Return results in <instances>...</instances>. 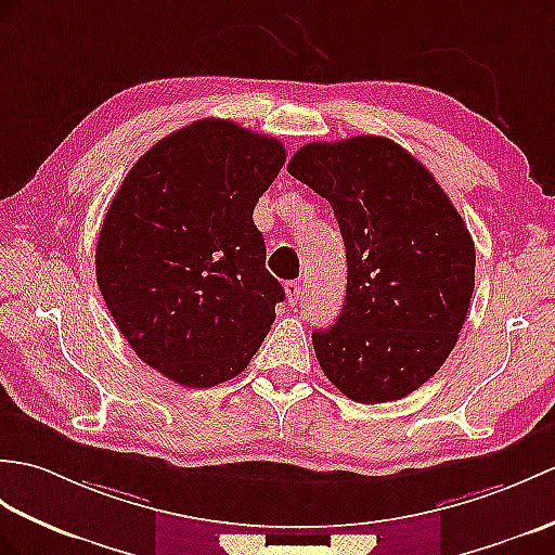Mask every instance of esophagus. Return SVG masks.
I'll return each mask as SVG.
<instances>
[{
    "mask_svg": "<svg viewBox=\"0 0 555 555\" xmlns=\"http://www.w3.org/2000/svg\"><path fill=\"white\" fill-rule=\"evenodd\" d=\"M286 295L291 302H300L302 295H305V283L298 279V281H288L286 283Z\"/></svg>",
    "mask_w": 555,
    "mask_h": 555,
    "instance_id": "1",
    "label": "esophagus"
}]
</instances>
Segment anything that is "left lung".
<instances>
[{
    "label": "left lung",
    "mask_w": 555,
    "mask_h": 555,
    "mask_svg": "<svg viewBox=\"0 0 555 555\" xmlns=\"http://www.w3.org/2000/svg\"><path fill=\"white\" fill-rule=\"evenodd\" d=\"M288 172L326 198L347 253L336 324L312 333L321 369L359 404L395 402L454 350L475 288V243L435 177L395 141L302 146Z\"/></svg>",
    "instance_id": "left-lung-1"
}]
</instances>
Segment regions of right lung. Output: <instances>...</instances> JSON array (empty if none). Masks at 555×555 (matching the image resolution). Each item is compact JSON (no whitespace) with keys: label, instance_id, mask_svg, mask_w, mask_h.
I'll use <instances>...</instances> for the list:
<instances>
[{"label":"right lung","instance_id":"obj_1","mask_svg":"<svg viewBox=\"0 0 555 555\" xmlns=\"http://www.w3.org/2000/svg\"><path fill=\"white\" fill-rule=\"evenodd\" d=\"M283 163L279 139L205 118L149 149L108 205L101 295L139 359L179 385L238 376L274 324L286 293L253 210Z\"/></svg>","mask_w":555,"mask_h":555}]
</instances>
